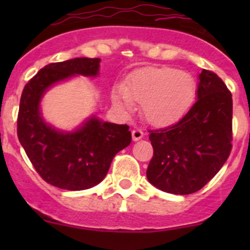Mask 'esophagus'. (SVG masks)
Listing matches in <instances>:
<instances>
[{
	"label": "esophagus",
	"instance_id": "esophagus-1",
	"mask_svg": "<svg viewBox=\"0 0 250 250\" xmlns=\"http://www.w3.org/2000/svg\"><path fill=\"white\" fill-rule=\"evenodd\" d=\"M143 137H144V132H143V130L139 129V128H135V129H133V132H132L133 140L138 141V140H140Z\"/></svg>",
	"mask_w": 250,
	"mask_h": 250
}]
</instances>
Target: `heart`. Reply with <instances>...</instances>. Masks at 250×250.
Wrapping results in <instances>:
<instances>
[{"instance_id":"1","label":"heart","mask_w":250,"mask_h":250,"mask_svg":"<svg viewBox=\"0 0 250 250\" xmlns=\"http://www.w3.org/2000/svg\"><path fill=\"white\" fill-rule=\"evenodd\" d=\"M195 95L193 78L173 67H145L132 75L127 88L118 87L113 94L116 105L125 109L132 100L141 103V112L148 123L167 125L184 115Z\"/></svg>"}]
</instances>
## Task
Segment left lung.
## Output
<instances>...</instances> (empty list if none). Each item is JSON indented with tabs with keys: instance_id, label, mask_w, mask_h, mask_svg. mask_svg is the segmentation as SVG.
<instances>
[{
	"instance_id": "8db88e82",
	"label": "left lung",
	"mask_w": 250,
	"mask_h": 250,
	"mask_svg": "<svg viewBox=\"0 0 250 250\" xmlns=\"http://www.w3.org/2000/svg\"><path fill=\"white\" fill-rule=\"evenodd\" d=\"M153 157L146 176L174 195L201 190L228 161L232 148V95L208 70L198 76L197 102L175 125L150 130Z\"/></svg>"
}]
</instances>
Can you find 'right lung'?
<instances>
[{
    "label": "right lung",
    "instance_id": "add662e5",
    "mask_svg": "<svg viewBox=\"0 0 250 250\" xmlns=\"http://www.w3.org/2000/svg\"><path fill=\"white\" fill-rule=\"evenodd\" d=\"M99 58L52 62L24 87L18 113V138L36 172L53 186L80 191L105 178L116 153L132 141L127 125L88 117L72 132L48 125L42 116L43 95L57 83L78 76L97 77Z\"/></svg>",
    "mask_w": 250,
    "mask_h": 250
}]
</instances>
